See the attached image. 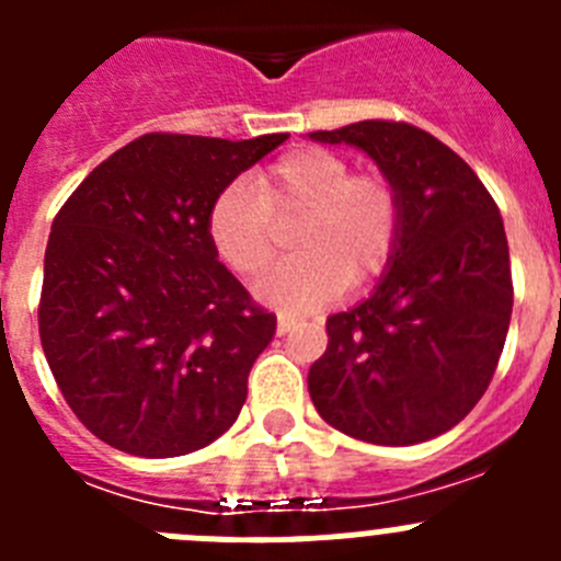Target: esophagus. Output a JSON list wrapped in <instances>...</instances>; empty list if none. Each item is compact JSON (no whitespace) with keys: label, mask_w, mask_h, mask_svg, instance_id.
Listing matches in <instances>:
<instances>
[{"label":"esophagus","mask_w":561,"mask_h":561,"mask_svg":"<svg viewBox=\"0 0 561 561\" xmlns=\"http://www.w3.org/2000/svg\"><path fill=\"white\" fill-rule=\"evenodd\" d=\"M291 329H295V320H291V317H286V314L277 317V336L289 334Z\"/></svg>","instance_id":"1"}]
</instances>
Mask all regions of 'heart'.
<instances>
[{
	"instance_id": "obj_1",
	"label": "heart",
	"mask_w": 561,
	"mask_h": 561,
	"mask_svg": "<svg viewBox=\"0 0 561 561\" xmlns=\"http://www.w3.org/2000/svg\"><path fill=\"white\" fill-rule=\"evenodd\" d=\"M297 216V255L255 286L257 300L284 314H309L348 284H368L399 247L396 187L379 173H351L340 153L314 146L277 157L257 182L221 187L207 213V236L236 275L255 277L280 250V225Z\"/></svg>"
}]
</instances>
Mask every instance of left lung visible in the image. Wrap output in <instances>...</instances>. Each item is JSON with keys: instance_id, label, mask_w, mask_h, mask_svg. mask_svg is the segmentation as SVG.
I'll return each instance as SVG.
<instances>
[{"instance_id": "left-lung-1", "label": "left lung", "mask_w": 561, "mask_h": 561, "mask_svg": "<svg viewBox=\"0 0 561 561\" xmlns=\"http://www.w3.org/2000/svg\"><path fill=\"white\" fill-rule=\"evenodd\" d=\"M309 137L368 153L401 207L399 247L370 297L325 320L311 401L331 427L368 444L435 438L485 393L512 323L497 205L453 148L410 123L362 121Z\"/></svg>"}]
</instances>
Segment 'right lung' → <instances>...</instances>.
<instances>
[{"label":"right lung","mask_w":561,"mask_h":561,"mask_svg":"<svg viewBox=\"0 0 561 561\" xmlns=\"http://www.w3.org/2000/svg\"><path fill=\"white\" fill-rule=\"evenodd\" d=\"M284 140L146 134L58 210L38 334L67 404L108 447L176 458L236 424L275 314L221 264L207 213Z\"/></svg>","instance_id":"obj_1"}]
</instances>
